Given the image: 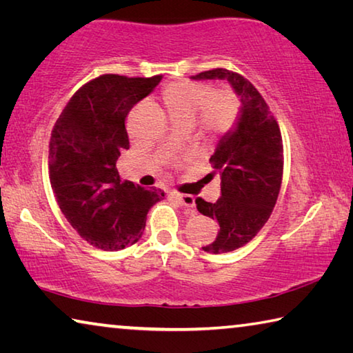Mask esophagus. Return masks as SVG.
<instances>
[{"label":"esophagus","instance_id":"1","mask_svg":"<svg viewBox=\"0 0 353 353\" xmlns=\"http://www.w3.org/2000/svg\"><path fill=\"white\" fill-rule=\"evenodd\" d=\"M170 196H171L172 199H176L182 207L187 208L188 214H194L196 213V210H194V198H193V196L181 194V193H176V191H172V193H170Z\"/></svg>","mask_w":353,"mask_h":353}]
</instances>
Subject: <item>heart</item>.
<instances>
[{
	"instance_id": "heart-1",
	"label": "heart",
	"mask_w": 353,
	"mask_h": 353,
	"mask_svg": "<svg viewBox=\"0 0 353 353\" xmlns=\"http://www.w3.org/2000/svg\"><path fill=\"white\" fill-rule=\"evenodd\" d=\"M171 118L185 126L194 119L196 128L205 135L227 132L235 124L240 103L230 88H213L202 82L179 79L162 92Z\"/></svg>"
}]
</instances>
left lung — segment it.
<instances>
[{
    "label": "left lung",
    "instance_id": "left-lung-1",
    "mask_svg": "<svg viewBox=\"0 0 353 353\" xmlns=\"http://www.w3.org/2000/svg\"><path fill=\"white\" fill-rule=\"evenodd\" d=\"M193 79H227L243 104L236 128L219 140L210 157L212 176L221 177V196L216 202L196 199L198 210L219 224L214 241L202 249L224 254L248 244L271 216L283 176L282 134L270 105L246 77L213 68Z\"/></svg>",
    "mask_w": 353,
    "mask_h": 353
}]
</instances>
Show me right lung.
<instances>
[{"label": "right lung", "instance_id": "obj_1", "mask_svg": "<svg viewBox=\"0 0 353 353\" xmlns=\"http://www.w3.org/2000/svg\"><path fill=\"white\" fill-rule=\"evenodd\" d=\"M162 81L103 74L83 83L65 105L50 140V181L56 201L82 240L119 250L140 240L162 190L121 181L117 160L129 149L126 117Z\"/></svg>", "mask_w": 353, "mask_h": 353}]
</instances>
